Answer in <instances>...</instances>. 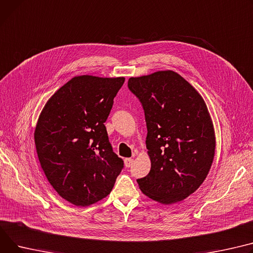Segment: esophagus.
<instances>
[{"label":"esophagus","instance_id":"obj_1","mask_svg":"<svg viewBox=\"0 0 253 253\" xmlns=\"http://www.w3.org/2000/svg\"><path fill=\"white\" fill-rule=\"evenodd\" d=\"M133 159H125L124 160V164H125V167H127V168H129V167H131V165L133 164Z\"/></svg>","mask_w":253,"mask_h":253}]
</instances>
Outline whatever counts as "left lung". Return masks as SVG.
Returning <instances> with one entry per match:
<instances>
[{"mask_svg":"<svg viewBox=\"0 0 253 253\" xmlns=\"http://www.w3.org/2000/svg\"><path fill=\"white\" fill-rule=\"evenodd\" d=\"M128 87L140 100L147 127L151 168L137 179L139 188L163 205L178 203L204 183L214 158L208 107L191 84L172 70L131 77Z\"/></svg>","mask_w":253,"mask_h":253,"instance_id":"8db88e82","label":"left lung"}]
</instances>
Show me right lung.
<instances>
[{
	"label": "right lung",
	"mask_w": 253,
	"mask_h": 253,
	"mask_svg": "<svg viewBox=\"0 0 253 253\" xmlns=\"http://www.w3.org/2000/svg\"><path fill=\"white\" fill-rule=\"evenodd\" d=\"M124 77L75 76L44 105L35 142L42 169L58 194L77 207L108 196L124 167L105 122Z\"/></svg>",
	"instance_id": "obj_1"
}]
</instances>
